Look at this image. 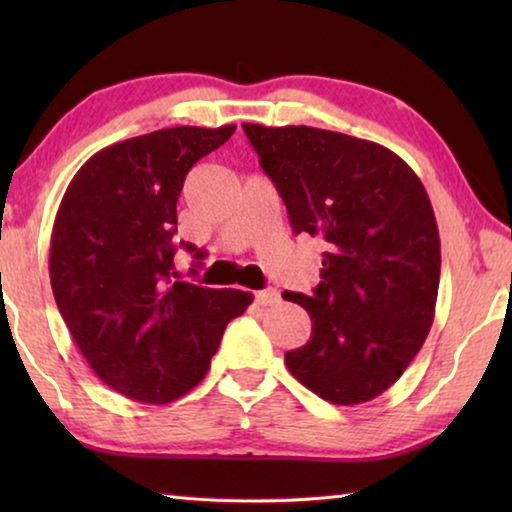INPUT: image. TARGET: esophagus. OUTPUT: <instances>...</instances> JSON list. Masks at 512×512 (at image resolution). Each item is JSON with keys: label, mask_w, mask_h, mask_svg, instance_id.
Instances as JSON below:
<instances>
[{"label": "esophagus", "mask_w": 512, "mask_h": 512, "mask_svg": "<svg viewBox=\"0 0 512 512\" xmlns=\"http://www.w3.org/2000/svg\"><path fill=\"white\" fill-rule=\"evenodd\" d=\"M255 302H257L259 307H271V305H277V302H280V293H277L275 289L257 291V293H255Z\"/></svg>", "instance_id": "34e87169"}]
</instances>
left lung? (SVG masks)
Masks as SVG:
<instances>
[{"instance_id": "1", "label": "left lung", "mask_w": 512, "mask_h": 512, "mask_svg": "<svg viewBox=\"0 0 512 512\" xmlns=\"http://www.w3.org/2000/svg\"><path fill=\"white\" fill-rule=\"evenodd\" d=\"M296 235L325 241L314 296L284 291L311 336L284 363L341 406L375 400L420 352L436 314L440 239L429 196L400 155L311 126L244 124Z\"/></svg>"}]
</instances>
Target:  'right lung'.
Returning a JSON list of instances; mask_svg holds the SVG:
<instances>
[{
  "instance_id": "right-lung-1",
  "label": "right lung",
  "mask_w": 512,
  "mask_h": 512,
  "mask_svg": "<svg viewBox=\"0 0 512 512\" xmlns=\"http://www.w3.org/2000/svg\"><path fill=\"white\" fill-rule=\"evenodd\" d=\"M235 128L176 126L112 144L60 201L49 250L58 311L97 377L131 400L167 404L192 391L225 325L253 302L248 291L178 282L173 266L185 176Z\"/></svg>"
}]
</instances>
